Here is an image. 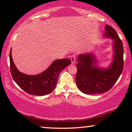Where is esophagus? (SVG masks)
<instances>
[{
  "label": "esophagus",
  "instance_id": "1",
  "mask_svg": "<svg viewBox=\"0 0 132 132\" xmlns=\"http://www.w3.org/2000/svg\"><path fill=\"white\" fill-rule=\"evenodd\" d=\"M70 59L71 61V64H74L75 63V61H76V56L75 55H73L70 57Z\"/></svg>",
  "mask_w": 132,
  "mask_h": 132
}]
</instances>
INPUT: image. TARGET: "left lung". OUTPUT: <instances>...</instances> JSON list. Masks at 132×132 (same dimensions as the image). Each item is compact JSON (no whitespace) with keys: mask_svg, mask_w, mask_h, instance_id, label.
Returning a JSON list of instances; mask_svg holds the SVG:
<instances>
[{"mask_svg":"<svg viewBox=\"0 0 132 132\" xmlns=\"http://www.w3.org/2000/svg\"><path fill=\"white\" fill-rule=\"evenodd\" d=\"M105 37L113 39V59L109 68L97 67L96 57L93 53L78 56L76 82L77 88L86 94L105 93L112 87L123 69V48L122 42L111 26H105Z\"/></svg>","mask_w":132,"mask_h":132,"instance_id":"8db88e82","label":"left lung"}]
</instances>
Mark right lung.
Returning <instances> with one entry per match:
<instances>
[{
  "mask_svg": "<svg viewBox=\"0 0 132 132\" xmlns=\"http://www.w3.org/2000/svg\"><path fill=\"white\" fill-rule=\"evenodd\" d=\"M69 59H57L46 70L37 75H27L21 73L15 67L10 52V72L14 81L21 89L29 94L42 96L47 95L54 90L60 73L71 63Z\"/></svg>",
  "mask_w": 132,
  "mask_h": 132,
  "instance_id": "add662e5",
  "label": "right lung"
}]
</instances>
